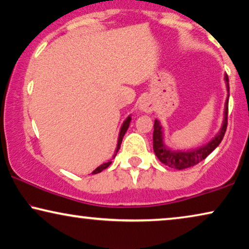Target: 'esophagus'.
Segmentation results:
<instances>
[{
  "label": "esophagus",
  "instance_id": "1",
  "mask_svg": "<svg viewBox=\"0 0 249 249\" xmlns=\"http://www.w3.org/2000/svg\"><path fill=\"white\" fill-rule=\"evenodd\" d=\"M139 109L142 110V112L150 113V112H152V109H153V104H152L150 99L144 98L139 104Z\"/></svg>",
  "mask_w": 249,
  "mask_h": 249
}]
</instances>
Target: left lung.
Listing matches in <instances>:
<instances>
[{
  "instance_id": "left-lung-1",
  "label": "left lung",
  "mask_w": 249,
  "mask_h": 249,
  "mask_svg": "<svg viewBox=\"0 0 249 249\" xmlns=\"http://www.w3.org/2000/svg\"><path fill=\"white\" fill-rule=\"evenodd\" d=\"M226 88H227V99L225 103L224 109V121H222L219 132L214 137L205 145H201L196 148H189V150H173L165 144L164 141V129L159 120L154 121V132H153V150L160 162L169 166V168L176 170H183L190 166L198 164L199 162L209 155L214 148L219 145L221 140L224 139L226 128H227V116H228V99H229V81L228 76L225 75Z\"/></svg>"
}]
</instances>
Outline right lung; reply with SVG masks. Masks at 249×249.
<instances>
[{
	"label": "right lung",
	"mask_w": 249,
	"mask_h": 249,
	"mask_svg": "<svg viewBox=\"0 0 249 249\" xmlns=\"http://www.w3.org/2000/svg\"><path fill=\"white\" fill-rule=\"evenodd\" d=\"M131 121H132V117H131V115H129L128 117H126V120L123 122V124H122V126H121L120 134H118V139H117L116 150H115V153H114V155H113V159H114L115 157H116L117 152H118V150H120L122 140H123V137H124V135H125L126 131H127V128H128V126H129V123H131ZM110 163H112V160H109L108 162H106V163H103L102 165H99L98 168H96V169L94 170V171H92V174H96V173L102 172L103 170H105L106 168H108V166L110 165Z\"/></svg>",
	"instance_id": "add662e5"
}]
</instances>
